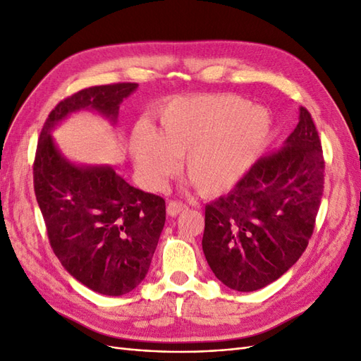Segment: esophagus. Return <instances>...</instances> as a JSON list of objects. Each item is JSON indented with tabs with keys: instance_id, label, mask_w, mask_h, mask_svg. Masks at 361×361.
I'll return each instance as SVG.
<instances>
[{
	"instance_id": "esophagus-1",
	"label": "esophagus",
	"mask_w": 361,
	"mask_h": 361,
	"mask_svg": "<svg viewBox=\"0 0 361 361\" xmlns=\"http://www.w3.org/2000/svg\"><path fill=\"white\" fill-rule=\"evenodd\" d=\"M187 209H188V204H185V203H182V202H170V203L167 204V214H169L170 216H176L178 214L185 212Z\"/></svg>"
}]
</instances>
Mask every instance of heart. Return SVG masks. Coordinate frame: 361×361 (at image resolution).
<instances>
[{
  "label": "heart",
  "instance_id": "1",
  "mask_svg": "<svg viewBox=\"0 0 361 361\" xmlns=\"http://www.w3.org/2000/svg\"><path fill=\"white\" fill-rule=\"evenodd\" d=\"M272 118L267 108L235 94L174 97L158 110L157 130L140 125L130 137L135 169L159 191L183 159L188 178L203 195L232 190L267 147Z\"/></svg>",
  "mask_w": 361,
  "mask_h": 361
}]
</instances>
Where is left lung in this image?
<instances>
[{"mask_svg": "<svg viewBox=\"0 0 361 361\" xmlns=\"http://www.w3.org/2000/svg\"><path fill=\"white\" fill-rule=\"evenodd\" d=\"M322 191L321 140L300 106L298 125L283 146L204 207L202 247L215 277L239 292L280 279L309 244Z\"/></svg>", "mask_w": 361, "mask_h": 361, "instance_id": "1", "label": "left lung"}]
</instances>
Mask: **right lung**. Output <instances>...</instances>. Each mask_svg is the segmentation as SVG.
<instances>
[{
    "mask_svg": "<svg viewBox=\"0 0 361 361\" xmlns=\"http://www.w3.org/2000/svg\"><path fill=\"white\" fill-rule=\"evenodd\" d=\"M137 87L96 85L61 101L43 125L32 169L54 253L75 280L110 297L128 293L145 280L166 223V202L129 185L108 164L71 161L52 130L81 110L116 126L120 104Z\"/></svg>",
    "mask_w": 361,
    "mask_h": 361,
    "instance_id": "obj_1",
    "label": "right lung"
}]
</instances>
